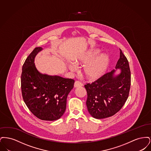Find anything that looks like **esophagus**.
<instances>
[{
	"label": "esophagus",
	"instance_id": "esophagus-1",
	"mask_svg": "<svg viewBox=\"0 0 151 151\" xmlns=\"http://www.w3.org/2000/svg\"><path fill=\"white\" fill-rule=\"evenodd\" d=\"M83 86V84L80 82L79 81H76L74 83V87L75 88H77V87H79V86Z\"/></svg>",
	"mask_w": 151,
	"mask_h": 151
}]
</instances>
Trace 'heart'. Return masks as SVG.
<instances>
[{
    "label": "heart",
    "instance_id": "1",
    "mask_svg": "<svg viewBox=\"0 0 151 151\" xmlns=\"http://www.w3.org/2000/svg\"><path fill=\"white\" fill-rule=\"evenodd\" d=\"M100 51L97 49H91L86 51L74 62L77 66L85 65L81 70L84 77L89 80H96L100 78L106 72L109 63L108 55L104 53L100 54ZM71 71H75L76 67L74 65H68Z\"/></svg>",
    "mask_w": 151,
    "mask_h": 151
}]
</instances>
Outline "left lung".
<instances>
[{"label":"left lung","instance_id":"1","mask_svg":"<svg viewBox=\"0 0 151 151\" xmlns=\"http://www.w3.org/2000/svg\"><path fill=\"white\" fill-rule=\"evenodd\" d=\"M106 73L92 84L84 86L87 92L86 105L88 112L94 118L110 117L119 111L127 100L131 86V72L127 59L120 49V57L115 69Z\"/></svg>","mask_w":151,"mask_h":151}]
</instances>
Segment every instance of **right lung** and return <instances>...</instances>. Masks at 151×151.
<instances>
[{"label": "right lung", "instance_id": "1", "mask_svg": "<svg viewBox=\"0 0 151 151\" xmlns=\"http://www.w3.org/2000/svg\"><path fill=\"white\" fill-rule=\"evenodd\" d=\"M43 50L36 47L22 67V98L30 111L43 121H55L65 113L67 97L73 88L74 80L39 72L35 63L37 54Z\"/></svg>", "mask_w": 151, "mask_h": 151}]
</instances>
